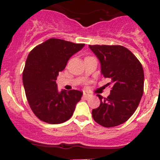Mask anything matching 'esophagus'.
Returning <instances> with one entry per match:
<instances>
[{
    "mask_svg": "<svg viewBox=\"0 0 160 160\" xmlns=\"http://www.w3.org/2000/svg\"><path fill=\"white\" fill-rule=\"evenodd\" d=\"M83 97H84L85 98H89L90 97V94L88 93H86V92H83Z\"/></svg>",
    "mask_w": 160,
    "mask_h": 160,
    "instance_id": "34e87169",
    "label": "esophagus"
}]
</instances>
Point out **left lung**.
Segmentation results:
<instances>
[{"instance_id": "8db88e82", "label": "left lung", "mask_w": 160, "mask_h": 160, "mask_svg": "<svg viewBox=\"0 0 160 160\" xmlns=\"http://www.w3.org/2000/svg\"><path fill=\"white\" fill-rule=\"evenodd\" d=\"M101 62V74L110 79L112 85L107 98L98 94L101 104L93 109L97 123L106 128L126 122L134 114L144 90L142 66L135 55L122 46H89Z\"/></svg>"}]
</instances>
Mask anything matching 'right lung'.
I'll use <instances>...</instances> for the list:
<instances>
[{"mask_svg": "<svg viewBox=\"0 0 160 160\" xmlns=\"http://www.w3.org/2000/svg\"><path fill=\"white\" fill-rule=\"evenodd\" d=\"M83 46L52 38L28 54L22 73L24 88L31 109L42 122L60 124L72 117L83 93L77 90L59 92L56 80L71 56Z\"/></svg>", "mask_w": 160, "mask_h": 160, "instance_id": "right-lung-1", "label": "right lung"}]
</instances>
